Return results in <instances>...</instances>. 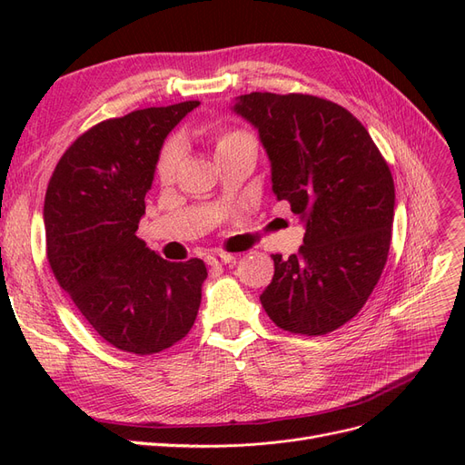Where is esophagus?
<instances>
[{
    "mask_svg": "<svg viewBox=\"0 0 465 465\" xmlns=\"http://www.w3.org/2000/svg\"><path fill=\"white\" fill-rule=\"evenodd\" d=\"M232 260H236V256H234V254H227V252H215V254L207 256V263L213 265V267L227 265V263H231Z\"/></svg>",
    "mask_w": 465,
    "mask_h": 465,
    "instance_id": "esophagus-1",
    "label": "esophagus"
}]
</instances>
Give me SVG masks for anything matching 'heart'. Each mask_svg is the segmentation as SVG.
<instances>
[{
    "mask_svg": "<svg viewBox=\"0 0 465 465\" xmlns=\"http://www.w3.org/2000/svg\"><path fill=\"white\" fill-rule=\"evenodd\" d=\"M241 137H246V134H241V132L221 134V135L217 137V151L223 149V147H227L229 143L236 142V139H241ZM178 161H180V145H178L176 142L168 143V145L163 149L161 157H159V163H157V174H159V178L164 180V182L171 180V178L174 176V173H176Z\"/></svg>",
    "mask_w": 465,
    "mask_h": 465,
    "instance_id": "b5f03b06",
    "label": "heart"
}]
</instances>
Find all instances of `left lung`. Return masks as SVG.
Masks as SVG:
<instances>
[{"label":"left lung","mask_w":465,"mask_h":465,"mask_svg":"<svg viewBox=\"0 0 465 465\" xmlns=\"http://www.w3.org/2000/svg\"><path fill=\"white\" fill-rule=\"evenodd\" d=\"M258 130L272 190L304 227V244L275 254L260 294L279 328L323 335L369 301L388 260L393 178L367 128L343 106L312 94L250 93L231 103Z\"/></svg>","instance_id":"obj_1"}]
</instances>
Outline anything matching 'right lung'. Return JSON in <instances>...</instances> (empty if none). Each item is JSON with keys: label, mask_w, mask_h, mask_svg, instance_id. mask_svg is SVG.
Returning a JSON list of instances; mask_svg holds the SVG:
<instances>
[{"label": "right lung", "mask_w": 465, "mask_h": 465, "mask_svg": "<svg viewBox=\"0 0 465 465\" xmlns=\"http://www.w3.org/2000/svg\"><path fill=\"white\" fill-rule=\"evenodd\" d=\"M198 106H153L96 124L64 153L46 190L52 272L91 328L125 353L173 347L200 311L205 263L166 262L135 236L164 139Z\"/></svg>", "instance_id": "add662e5"}]
</instances>
